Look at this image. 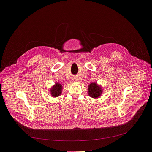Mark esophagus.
Here are the masks:
<instances>
[{
	"label": "esophagus",
	"instance_id": "34e87169",
	"mask_svg": "<svg viewBox=\"0 0 152 152\" xmlns=\"http://www.w3.org/2000/svg\"><path fill=\"white\" fill-rule=\"evenodd\" d=\"M73 81H77L76 78H74V79H73Z\"/></svg>",
	"mask_w": 152,
	"mask_h": 152
}]
</instances>
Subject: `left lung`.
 I'll use <instances>...</instances> for the list:
<instances>
[{"label":"left lung","mask_w":152,"mask_h":152,"mask_svg":"<svg viewBox=\"0 0 152 152\" xmlns=\"http://www.w3.org/2000/svg\"><path fill=\"white\" fill-rule=\"evenodd\" d=\"M88 89H87V93L88 95L92 98L96 99L99 98L103 93L102 87L98 85L97 82H93L88 86Z\"/></svg>","instance_id":"1"}]
</instances>
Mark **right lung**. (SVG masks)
<instances>
[{
    "label": "right lung",
    "mask_w": 152,
    "mask_h": 152,
    "mask_svg": "<svg viewBox=\"0 0 152 152\" xmlns=\"http://www.w3.org/2000/svg\"><path fill=\"white\" fill-rule=\"evenodd\" d=\"M63 86L61 84L56 82L50 88V93L51 94L52 97L56 98L60 96L62 93Z\"/></svg>",
    "instance_id": "add662e5"
}]
</instances>
